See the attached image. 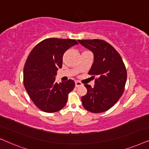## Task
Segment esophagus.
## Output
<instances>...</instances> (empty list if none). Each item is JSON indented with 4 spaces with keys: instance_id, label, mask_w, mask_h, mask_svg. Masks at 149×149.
<instances>
[{
    "instance_id": "esophagus-1",
    "label": "esophagus",
    "mask_w": 149,
    "mask_h": 149,
    "mask_svg": "<svg viewBox=\"0 0 149 149\" xmlns=\"http://www.w3.org/2000/svg\"><path fill=\"white\" fill-rule=\"evenodd\" d=\"M82 84L80 82H79V81H76V87H78V86H82Z\"/></svg>"
}]
</instances>
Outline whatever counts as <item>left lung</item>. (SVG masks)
Here are the masks:
<instances>
[{
	"instance_id": "obj_1",
	"label": "left lung",
	"mask_w": 149,
	"mask_h": 149,
	"mask_svg": "<svg viewBox=\"0 0 149 149\" xmlns=\"http://www.w3.org/2000/svg\"><path fill=\"white\" fill-rule=\"evenodd\" d=\"M78 42L93 53L94 62L88 74L97 76L94 87L84 84L87 93L81 99L82 105L91 112H106L118 102L124 92L125 66L118 52L106 41L85 39Z\"/></svg>"
}]
</instances>
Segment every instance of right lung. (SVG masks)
Instances as JSON below:
<instances>
[{
    "mask_svg": "<svg viewBox=\"0 0 149 149\" xmlns=\"http://www.w3.org/2000/svg\"><path fill=\"white\" fill-rule=\"evenodd\" d=\"M78 43L74 39H46L28 56L24 68V84L31 100L43 112H56L66 105L75 82L69 80L58 84L55 76L62 67L65 52Z\"/></svg>",
    "mask_w": 149,
    "mask_h": 149,
    "instance_id": "obj_1",
    "label": "right lung"
}]
</instances>
